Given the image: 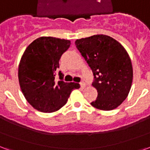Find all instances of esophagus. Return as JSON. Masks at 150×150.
<instances>
[{"mask_svg": "<svg viewBox=\"0 0 150 150\" xmlns=\"http://www.w3.org/2000/svg\"><path fill=\"white\" fill-rule=\"evenodd\" d=\"M80 85H81V88H84L85 87V83H84V81H82L80 83Z\"/></svg>", "mask_w": 150, "mask_h": 150, "instance_id": "34e87169", "label": "esophagus"}]
</instances>
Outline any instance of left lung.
<instances>
[{
  "mask_svg": "<svg viewBox=\"0 0 150 150\" xmlns=\"http://www.w3.org/2000/svg\"><path fill=\"white\" fill-rule=\"evenodd\" d=\"M75 45L94 76L92 84L98 95L91 105L103 111L116 108L126 100L132 84V64L127 50L104 35L76 39Z\"/></svg>",
  "mask_w": 150,
  "mask_h": 150,
  "instance_id": "left-lung-1",
  "label": "left lung"
}]
</instances>
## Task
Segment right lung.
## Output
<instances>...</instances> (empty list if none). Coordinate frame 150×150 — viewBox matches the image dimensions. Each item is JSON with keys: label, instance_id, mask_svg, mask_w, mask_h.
I'll use <instances>...</instances> for the list:
<instances>
[{"label": "right lung", "instance_id": "obj_1", "mask_svg": "<svg viewBox=\"0 0 150 150\" xmlns=\"http://www.w3.org/2000/svg\"><path fill=\"white\" fill-rule=\"evenodd\" d=\"M69 40L53 37H40L29 45L20 60L18 77L24 97L34 108L42 112H54L67 102L73 89L79 84L55 81L62 55L70 47Z\"/></svg>", "mask_w": 150, "mask_h": 150}]
</instances>
